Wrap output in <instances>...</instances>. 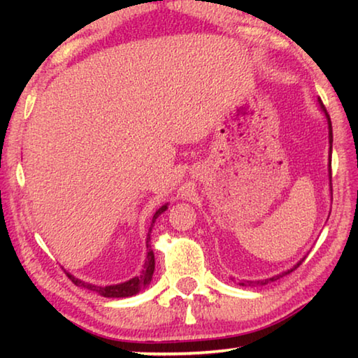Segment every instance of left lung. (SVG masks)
<instances>
[{
  "label": "left lung",
  "instance_id": "obj_1",
  "mask_svg": "<svg viewBox=\"0 0 358 358\" xmlns=\"http://www.w3.org/2000/svg\"><path fill=\"white\" fill-rule=\"evenodd\" d=\"M319 107H320V110L324 112V115H325V118H327V124H329V143H330V151H329V178H330V191H331V143H333V132H331V121H330V115L327 113V108L324 107V104H322V101L319 99ZM303 260H305V257H303L301 260H299V262H296L292 268L290 270H287V271H282V273H280V275H275V276H271L270 280H265V281H246V282H240V286H252V284H257V286H264V284H268L270 281H276V280H280V278H282L284 275H289L290 271H294L296 266H299Z\"/></svg>",
  "mask_w": 358,
  "mask_h": 358
}]
</instances>
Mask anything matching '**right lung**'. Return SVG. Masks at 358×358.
<instances>
[{"label":"right lung","mask_w":358,"mask_h":358,"mask_svg":"<svg viewBox=\"0 0 358 358\" xmlns=\"http://www.w3.org/2000/svg\"><path fill=\"white\" fill-rule=\"evenodd\" d=\"M167 205L164 203L162 207L156 211L153 220H151V226L148 230V235H147V259H145V264H143V268L141 271V275L131 278V280L124 281V282H120V284H112V286H96V284H90V282H85L82 280H78V278L72 276L71 273H66L68 275L69 280L76 284V286L82 287V289H88V290H93V292L99 294L101 296H107V299H126V296H132L141 292L142 289H145L151 282V278H153V271H155V254L153 250H151V245H150V234H151V227H153L155 221L157 220V216L164 213L167 210Z\"/></svg>","instance_id":"add662e5"}]
</instances>
